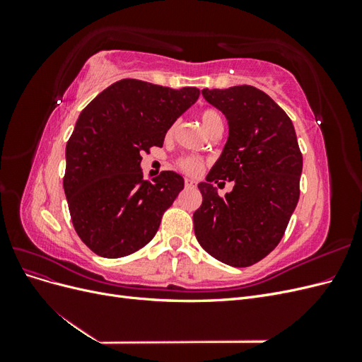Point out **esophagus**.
I'll list each match as a JSON object with an SVG mask.
<instances>
[{
    "mask_svg": "<svg viewBox=\"0 0 362 362\" xmlns=\"http://www.w3.org/2000/svg\"><path fill=\"white\" fill-rule=\"evenodd\" d=\"M184 184H185V187H189V189H192V187H194V185H196V182L192 178H185Z\"/></svg>",
    "mask_w": 362,
    "mask_h": 362,
    "instance_id": "esophagus-1",
    "label": "esophagus"
}]
</instances>
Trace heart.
<instances>
[{
    "mask_svg": "<svg viewBox=\"0 0 362 362\" xmlns=\"http://www.w3.org/2000/svg\"><path fill=\"white\" fill-rule=\"evenodd\" d=\"M201 122L205 129L216 124H223V117L217 110H213V108H208V110H204L201 115ZM178 166L181 170L187 172V173H198L201 170L202 163L194 158V157H184L178 161Z\"/></svg>",
    "mask_w": 362,
    "mask_h": 362,
    "instance_id": "heart-1",
    "label": "heart"
}]
</instances>
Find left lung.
<instances>
[{
    "label": "left lung",
    "mask_w": 362,
    "mask_h": 362,
    "mask_svg": "<svg viewBox=\"0 0 362 362\" xmlns=\"http://www.w3.org/2000/svg\"><path fill=\"white\" fill-rule=\"evenodd\" d=\"M202 96L228 120V140L193 214L194 235L216 259L247 267L269 255L286 233L299 201L302 154L287 113L252 86L204 89ZM235 181L221 199L211 182Z\"/></svg>",
    "instance_id": "left-lung-1"
}]
</instances>
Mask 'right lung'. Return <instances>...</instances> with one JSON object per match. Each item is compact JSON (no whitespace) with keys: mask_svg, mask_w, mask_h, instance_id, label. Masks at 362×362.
I'll list each match as a JSON object with an SVG mask.
<instances>
[{"mask_svg":"<svg viewBox=\"0 0 362 362\" xmlns=\"http://www.w3.org/2000/svg\"><path fill=\"white\" fill-rule=\"evenodd\" d=\"M199 89L180 90L125 78L108 86L76 120L66 145L63 189L76 234L96 255L127 257L154 238L163 213L184 189L172 170L149 182L141 154L198 101Z\"/></svg>","mask_w":362,"mask_h":362,"instance_id":"obj_1","label":"right lung"}]
</instances>
